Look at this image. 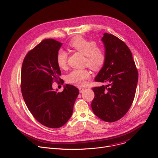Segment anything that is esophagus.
<instances>
[{"label": "esophagus", "instance_id": "esophagus-1", "mask_svg": "<svg viewBox=\"0 0 158 158\" xmlns=\"http://www.w3.org/2000/svg\"><path fill=\"white\" fill-rule=\"evenodd\" d=\"M79 92H80L81 93H83L84 91V88H83V87H79Z\"/></svg>", "mask_w": 158, "mask_h": 158}]
</instances>
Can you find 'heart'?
Here are the masks:
<instances>
[{"instance_id":"heart-1","label":"heart","mask_w":158,"mask_h":158,"mask_svg":"<svg viewBox=\"0 0 158 158\" xmlns=\"http://www.w3.org/2000/svg\"><path fill=\"white\" fill-rule=\"evenodd\" d=\"M70 48L85 56V65L91 69L98 71L105 63L106 54L104 49L98 46L96 41L87 39L82 36H77L69 43ZM67 60V53L63 49H59L56 55V62L61 69L65 68ZM90 77V73L86 69H74L66 76V81L76 86H83L85 81Z\"/></svg>"}]
</instances>
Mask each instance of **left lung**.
I'll use <instances>...</instances> for the list:
<instances>
[{
    "instance_id": "obj_1",
    "label": "left lung",
    "mask_w": 158,
    "mask_h": 158,
    "mask_svg": "<svg viewBox=\"0 0 158 158\" xmlns=\"http://www.w3.org/2000/svg\"><path fill=\"white\" fill-rule=\"evenodd\" d=\"M102 40L106 59L95 81L108 84L93 88L94 98L91 107L101 119L112 123L122 118L131 106L136 94L138 73L132 53L122 40L105 33Z\"/></svg>"
}]
</instances>
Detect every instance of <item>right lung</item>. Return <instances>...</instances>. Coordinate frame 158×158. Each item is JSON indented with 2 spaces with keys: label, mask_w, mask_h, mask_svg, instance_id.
<instances>
[{
  "label": "right lung",
  "mask_w": 158,
  "mask_h": 158,
  "mask_svg": "<svg viewBox=\"0 0 158 158\" xmlns=\"http://www.w3.org/2000/svg\"><path fill=\"white\" fill-rule=\"evenodd\" d=\"M62 43L43 40L29 51L22 62L20 88L26 104L34 118L50 128H59L71 118L79 89L66 84L62 92L53 91L54 82L61 81L56 55Z\"/></svg>",
  "instance_id": "obj_1"
}]
</instances>
